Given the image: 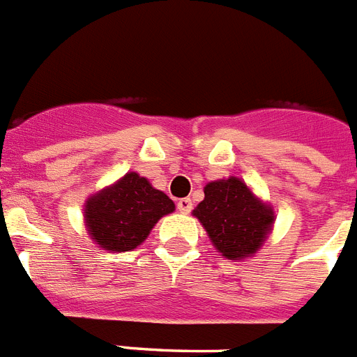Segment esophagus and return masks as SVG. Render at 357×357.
Here are the masks:
<instances>
[{
	"mask_svg": "<svg viewBox=\"0 0 357 357\" xmlns=\"http://www.w3.org/2000/svg\"><path fill=\"white\" fill-rule=\"evenodd\" d=\"M178 210L181 213H188L192 210V199L190 197H183L178 201Z\"/></svg>",
	"mask_w": 357,
	"mask_h": 357,
	"instance_id": "esophagus-1",
	"label": "esophagus"
}]
</instances>
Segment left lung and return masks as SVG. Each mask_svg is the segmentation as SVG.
I'll list each match as a JSON object with an SVG mask.
<instances>
[{
  "label": "left lung",
  "instance_id": "obj_1",
  "mask_svg": "<svg viewBox=\"0 0 357 357\" xmlns=\"http://www.w3.org/2000/svg\"><path fill=\"white\" fill-rule=\"evenodd\" d=\"M222 257L241 260L259 252L275 222V212L243 179H217L204 187V199L194 210Z\"/></svg>",
  "mask_w": 357,
  "mask_h": 357
}]
</instances>
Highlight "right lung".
<instances>
[{
	"label": "right lung",
	"instance_id": "obj_1",
	"mask_svg": "<svg viewBox=\"0 0 357 357\" xmlns=\"http://www.w3.org/2000/svg\"><path fill=\"white\" fill-rule=\"evenodd\" d=\"M174 201L136 172L88 197L84 221L95 244L107 252H131L144 243L161 217L174 212Z\"/></svg>",
	"mask_w": 357,
	"mask_h": 357
}]
</instances>
